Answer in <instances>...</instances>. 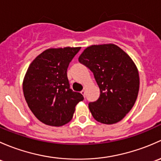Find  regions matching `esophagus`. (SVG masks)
<instances>
[{
  "mask_svg": "<svg viewBox=\"0 0 161 161\" xmlns=\"http://www.w3.org/2000/svg\"><path fill=\"white\" fill-rule=\"evenodd\" d=\"M80 93H81V94H83V95H84V97H85V93H86V91L84 90H84H82V91H81Z\"/></svg>",
  "mask_w": 161,
  "mask_h": 161,
  "instance_id": "obj_1",
  "label": "esophagus"
}]
</instances>
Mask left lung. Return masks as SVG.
I'll return each instance as SVG.
<instances>
[{"label": "left lung", "instance_id": "obj_1", "mask_svg": "<svg viewBox=\"0 0 161 161\" xmlns=\"http://www.w3.org/2000/svg\"><path fill=\"white\" fill-rule=\"evenodd\" d=\"M79 62L94 74L100 96L89 102L95 120L114 124L132 109L140 88V77L130 56L114 44L94 45L84 50Z\"/></svg>", "mask_w": 161, "mask_h": 161}]
</instances>
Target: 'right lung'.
Segmentation results:
<instances>
[{"label": "right lung", "instance_id": "obj_1", "mask_svg": "<svg viewBox=\"0 0 161 161\" xmlns=\"http://www.w3.org/2000/svg\"><path fill=\"white\" fill-rule=\"evenodd\" d=\"M80 47L49 49L31 62L23 81L25 98L40 122L60 126L72 119L84 97L70 89L67 68Z\"/></svg>", "mask_w": 161, "mask_h": 161}]
</instances>
